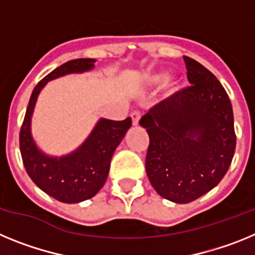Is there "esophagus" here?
Masks as SVG:
<instances>
[{"instance_id": "1", "label": "esophagus", "mask_w": 255, "mask_h": 255, "mask_svg": "<svg viewBox=\"0 0 255 255\" xmlns=\"http://www.w3.org/2000/svg\"><path fill=\"white\" fill-rule=\"evenodd\" d=\"M130 117H131L132 125H134V126L139 125V121H140V112H139V111H132L131 115H130Z\"/></svg>"}]
</instances>
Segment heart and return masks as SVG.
<instances>
[{"instance_id":"1","label":"heart","mask_w":255,"mask_h":255,"mask_svg":"<svg viewBox=\"0 0 255 255\" xmlns=\"http://www.w3.org/2000/svg\"><path fill=\"white\" fill-rule=\"evenodd\" d=\"M166 79H167V74L166 73H153L145 75L144 82L147 85H161L166 82Z\"/></svg>"}]
</instances>
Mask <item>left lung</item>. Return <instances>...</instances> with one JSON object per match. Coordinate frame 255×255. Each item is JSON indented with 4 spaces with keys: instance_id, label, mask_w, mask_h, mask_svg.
<instances>
[{
    "instance_id": "obj_1",
    "label": "left lung",
    "mask_w": 255,
    "mask_h": 255,
    "mask_svg": "<svg viewBox=\"0 0 255 255\" xmlns=\"http://www.w3.org/2000/svg\"><path fill=\"white\" fill-rule=\"evenodd\" d=\"M190 87L144 115L149 147L145 171L164 199L185 204L208 193L226 175L236 147L233 106L208 69L184 56Z\"/></svg>"
}]
</instances>
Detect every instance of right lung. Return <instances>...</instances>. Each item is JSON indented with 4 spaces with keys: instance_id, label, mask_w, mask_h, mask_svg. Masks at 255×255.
<instances>
[{
    "instance_id": "right-lung-1",
    "label": "right lung",
    "mask_w": 255,
    "mask_h": 255,
    "mask_svg": "<svg viewBox=\"0 0 255 255\" xmlns=\"http://www.w3.org/2000/svg\"><path fill=\"white\" fill-rule=\"evenodd\" d=\"M94 58H76L58 66L35 85L20 130V152L29 177L39 189L62 203L91 199L105 185L115 149L131 126V119H101L79 148L55 157L38 148L31 135V116L40 91L49 80L94 69Z\"/></svg>"
}]
</instances>
